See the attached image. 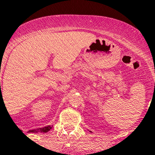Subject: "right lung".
<instances>
[{
    "label": "right lung",
    "mask_w": 155,
    "mask_h": 155,
    "mask_svg": "<svg viewBox=\"0 0 155 155\" xmlns=\"http://www.w3.org/2000/svg\"><path fill=\"white\" fill-rule=\"evenodd\" d=\"M51 127H52V126L48 125V126H47V127L31 130H29V133H47L49 130H50L51 129Z\"/></svg>",
    "instance_id": "obj_1"
}]
</instances>
